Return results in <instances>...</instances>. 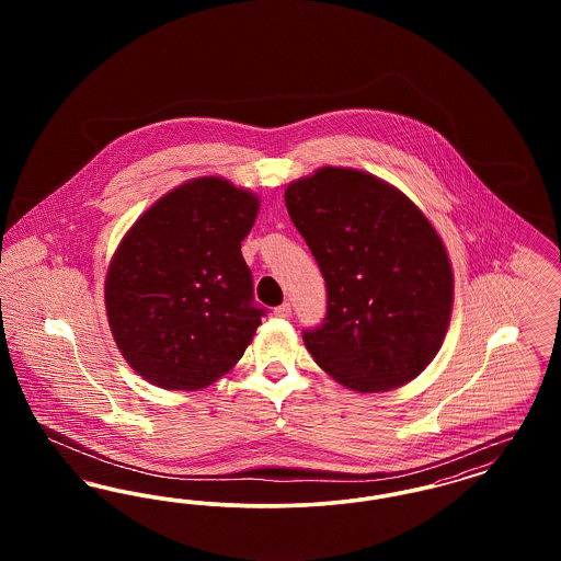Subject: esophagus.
Segmentation results:
<instances>
[{
	"mask_svg": "<svg viewBox=\"0 0 561 561\" xmlns=\"http://www.w3.org/2000/svg\"><path fill=\"white\" fill-rule=\"evenodd\" d=\"M275 318H279V320H288V318H293V307H290V302H284V305H279V307H275Z\"/></svg>",
	"mask_w": 561,
	"mask_h": 561,
	"instance_id": "1",
	"label": "esophagus"
}]
</instances>
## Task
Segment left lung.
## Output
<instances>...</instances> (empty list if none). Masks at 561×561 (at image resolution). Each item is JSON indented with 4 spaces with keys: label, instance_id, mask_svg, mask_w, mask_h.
I'll return each mask as SVG.
<instances>
[{
    "label": "left lung",
    "instance_id": "1",
    "mask_svg": "<svg viewBox=\"0 0 561 561\" xmlns=\"http://www.w3.org/2000/svg\"><path fill=\"white\" fill-rule=\"evenodd\" d=\"M286 208L325 282V318L302 332L313 359L359 393L416 378L453 311V267L425 214L351 168L288 185Z\"/></svg>",
    "mask_w": 561,
    "mask_h": 561
}]
</instances>
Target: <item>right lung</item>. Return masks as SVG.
I'll list each match as a JSON object with an SVG mask.
<instances>
[{"instance_id": "1", "label": "right lung", "mask_w": 561, "mask_h": 561, "mask_svg": "<svg viewBox=\"0 0 561 561\" xmlns=\"http://www.w3.org/2000/svg\"><path fill=\"white\" fill-rule=\"evenodd\" d=\"M259 197L214 176L181 185L119 243L105 284L113 339L136 373L193 391L229 373L267 313L241 241Z\"/></svg>"}]
</instances>
